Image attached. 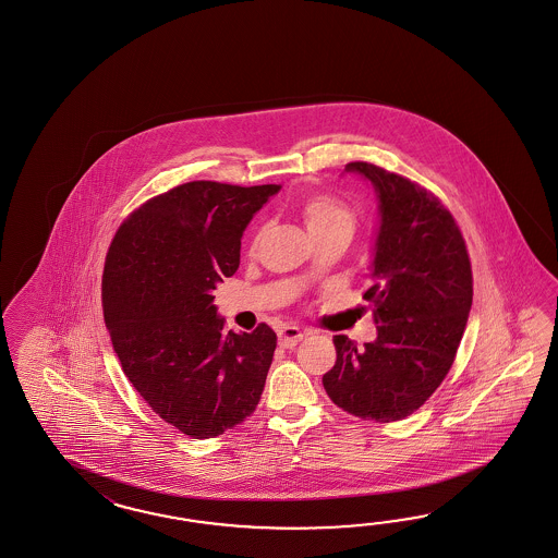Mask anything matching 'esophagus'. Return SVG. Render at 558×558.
Segmentation results:
<instances>
[{"label": "esophagus", "mask_w": 558, "mask_h": 558, "mask_svg": "<svg viewBox=\"0 0 558 558\" xmlns=\"http://www.w3.org/2000/svg\"><path fill=\"white\" fill-rule=\"evenodd\" d=\"M307 336V332H303L295 326H286L283 330H279V344L283 349H293L298 342H302L303 338Z\"/></svg>", "instance_id": "obj_1"}]
</instances>
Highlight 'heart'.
I'll return each instance as SVG.
<instances>
[{
	"mask_svg": "<svg viewBox=\"0 0 558 558\" xmlns=\"http://www.w3.org/2000/svg\"><path fill=\"white\" fill-rule=\"evenodd\" d=\"M303 220L312 232H322L330 228H347L354 226V216L351 209L330 195H314L303 206Z\"/></svg>",
	"mask_w": 558,
	"mask_h": 558,
	"instance_id": "obj_1",
	"label": "heart"
}]
</instances>
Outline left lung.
Masks as SVG:
<instances>
[{
  "label": "left lung",
  "mask_w": 558,
  "mask_h": 558,
  "mask_svg": "<svg viewBox=\"0 0 558 558\" xmlns=\"http://www.w3.org/2000/svg\"><path fill=\"white\" fill-rule=\"evenodd\" d=\"M347 173L368 181L379 204L371 279L377 338L365 349L335 336L336 365L324 389L349 414L396 422L430 398L454 363L473 303L461 230L438 197L368 162Z\"/></svg>",
  "instance_id": "8db88e82"
}]
</instances>
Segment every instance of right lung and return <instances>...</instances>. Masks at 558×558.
Wrapping results in <instances>:
<instances>
[{
    "instance_id": "1",
    "label": "right lung",
    "mask_w": 558,
    "mask_h": 558,
    "mask_svg": "<svg viewBox=\"0 0 558 558\" xmlns=\"http://www.w3.org/2000/svg\"><path fill=\"white\" fill-rule=\"evenodd\" d=\"M281 185L192 181L120 226L101 283L104 319L128 381L177 430L214 438L255 412L277 347L267 324L223 332L214 291L240 240Z\"/></svg>"
}]
</instances>
